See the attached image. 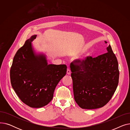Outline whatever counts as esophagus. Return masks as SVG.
Masks as SVG:
<instances>
[{
    "label": "esophagus",
    "mask_w": 130,
    "mask_h": 130,
    "mask_svg": "<svg viewBox=\"0 0 130 130\" xmlns=\"http://www.w3.org/2000/svg\"><path fill=\"white\" fill-rule=\"evenodd\" d=\"M67 74L68 75H70L71 74V71L70 69H69V68H68L67 70Z\"/></svg>",
    "instance_id": "34e87169"
}]
</instances>
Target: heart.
Segmentation results:
<instances>
[{
    "instance_id": "b5f03b06",
    "label": "heart",
    "mask_w": 130,
    "mask_h": 130,
    "mask_svg": "<svg viewBox=\"0 0 130 130\" xmlns=\"http://www.w3.org/2000/svg\"><path fill=\"white\" fill-rule=\"evenodd\" d=\"M92 54H93L92 51H90L89 52H88L84 56V57L80 59V63H84L88 57H89L92 55Z\"/></svg>"
}]
</instances>
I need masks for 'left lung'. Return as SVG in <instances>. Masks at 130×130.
Returning a JSON list of instances; mask_svg holds the SVG:
<instances>
[{
    "label": "left lung",
    "mask_w": 130,
    "mask_h": 130,
    "mask_svg": "<svg viewBox=\"0 0 130 130\" xmlns=\"http://www.w3.org/2000/svg\"><path fill=\"white\" fill-rule=\"evenodd\" d=\"M105 43H107L106 41ZM107 52L96 57H88L84 63L70 65L74 100L84 109L104 106L110 101L119 83V71L117 57L110 45Z\"/></svg>",
    "instance_id": "obj_1"
}]
</instances>
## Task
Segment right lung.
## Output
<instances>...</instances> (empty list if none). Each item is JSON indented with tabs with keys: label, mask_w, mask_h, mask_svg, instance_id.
Wrapping results in <instances>:
<instances>
[{
	"label": "right lung",
	"mask_w": 130,
	"mask_h": 130,
	"mask_svg": "<svg viewBox=\"0 0 130 130\" xmlns=\"http://www.w3.org/2000/svg\"><path fill=\"white\" fill-rule=\"evenodd\" d=\"M37 35L27 39L13 57L10 71L12 87L24 103L40 108L48 104L55 87L66 74L65 64H48L44 54H36L31 42Z\"/></svg>",
	"instance_id": "right-lung-1"
}]
</instances>
